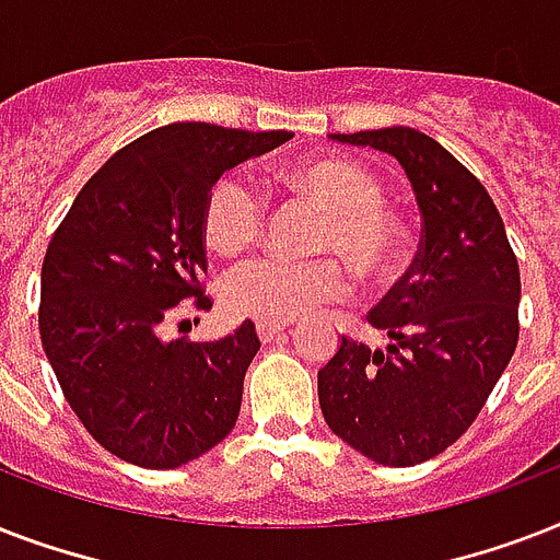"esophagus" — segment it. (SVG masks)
Segmentation results:
<instances>
[{"instance_id":"1","label":"esophagus","mask_w":560,"mask_h":560,"mask_svg":"<svg viewBox=\"0 0 560 560\" xmlns=\"http://www.w3.org/2000/svg\"><path fill=\"white\" fill-rule=\"evenodd\" d=\"M255 331H258L261 342H270V340H276L279 334L288 331V325L284 323H258L255 325Z\"/></svg>"}]
</instances>
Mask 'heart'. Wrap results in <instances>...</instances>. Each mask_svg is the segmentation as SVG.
Listing matches in <instances>:
<instances>
[{
  "label": "heart",
  "mask_w": 560,
  "mask_h": 560,
  "mask_svg": "<svg viewBox=\"0 0 560 560\" xmlns=\"http://www.w3.org/2000/svg\"><path fill=\"white\" fill-rule=\"evenodd\" d=\"M279 179L299 194H307L328 220L319 229L316 246L340 253L369 281L386 279L400 261L404 232L398 220L383 209V188L374 174L349 160L293 162L279 171ZM264 226V200L249 183L235 174L220 177L202 206V237L220 255H241L258 241ZM349 296V276L337 258H253L229 272L223 302L235 316L261 323H293L314 307Z\"/></svg>",
  "instance_id": "b5f03b06"
}]
</instances>
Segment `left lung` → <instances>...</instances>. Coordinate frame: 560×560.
Returning <instances> with one entry per match:
<instances>
[{
  "label": "left lung",
  "mask_w": 560,
  "mask_h": 560,
  "mask_svg": "<svg viewBox=\"0 0 560 560\" xmlns=\"http://www.w3.org/2000/svg\"><path fill=\"white\" fill-rule=\"evenodd\" d=\"M389 153L421 211V249L369 323L386 349L346 340L319 369L334 433L377 465L409 468L459 439L517 349L521 270L486 186L412 127L331 133Z\"/></svg>",
  "instance_id": "8db88e82"
}]
</instances>
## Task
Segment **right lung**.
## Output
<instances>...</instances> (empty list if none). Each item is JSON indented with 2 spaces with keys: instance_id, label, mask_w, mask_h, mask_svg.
<instances>
[{
  "instance_id": "1",
  "label": "right lung",
  "mask_w": 560,
  "mask_h": 560,
  "mask_svg": "<svg viewBox=\"0 0 560 560\" xmlns=\"http://www.w3.org/2000/svg\"><path fill=\"white\" fill-rule=\"evenodd\" d=\"M288 130L177 121L109 156L74 197L39 276V337L69 407L101 447L171 470L223 442L261 349L249 319L211 342L162 340L179 302L211 307L202 206L220 174Z\"/></svg>"
}]
</instances>
